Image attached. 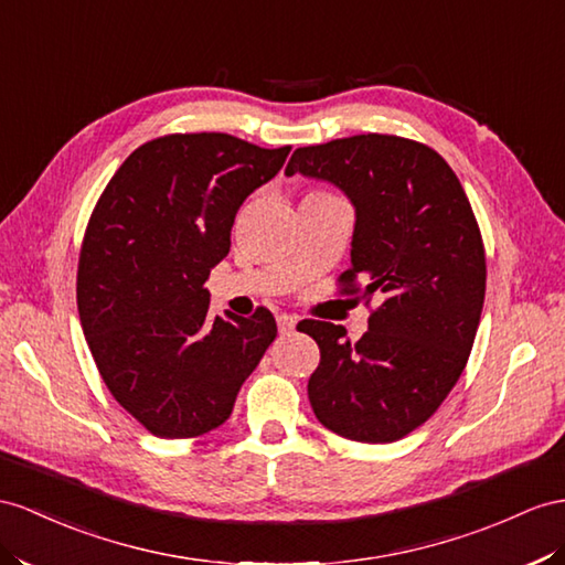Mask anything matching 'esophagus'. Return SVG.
<instances>
[{
    "mask_svg": "<svg viewBox=\"0 0 565 565\" xmlns=\"http://www.w3.org/2000/svg\"><path fill=\"white\" fill-rule=\"evenodd\" d=\"M277 327H279V334H288V331L296 329V317H291V315H279V317H277Z\"/></svg>",
    "mask_w": 565,
    "mask_h": 565,
    "instance_id": "obj_1",
    "label": "esophagus"
}]
</instances>
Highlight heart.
Returning <instances> with one entry per match:
<instances>
[{"mask_svg":"<svg viewBox=\"0 0 565 565\" xmlns=\"http://www.w3.org/2000/svg\"><path fill=\"white\" fill-rule=\"evenodd\" d=\"M310 195H327V193H310Z\"/></svg>","mask_w":565,"mask_h":565,"instance_id":"1","label":"heart"}]
</instances>
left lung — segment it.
I'll return each mask as SVG.
<instances>
[{
  "instance_id": "8db88e82",
  "label": "left lung",
  "mask_w": 565,
  "mask_h": 565,
  "mask_svg": "<svg viewBox=\"0 0 565 565\" xmlns=\"http://www.w3.org/2000/svg\"><path fill=\"white\" fill-rule=\"evenodd\" d=\"M327 181L351 200L353 294L377 296L360 341L331 322L302 331L320 345L310 406L339 437L388 444L437 411L468 363L487 286L484 245L466 191L423 142L353 136L298 148L286 177Z\"/></svg>"
}]
</instances>
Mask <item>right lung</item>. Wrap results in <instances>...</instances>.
I'll list each match as a JSON object with an SVG mask.
<instances>
[{"instance_id": "1", "label": "right lung", "mask_w": 565, "mask_h": 565, "mask_svg": "<svg viewBox=\"0 0 565 565\" xmlns=\"http://www.w3.org/2000/svg\"><path fill=\"white\" fill-rule=\"evenodd\" d=\"M288 152L226 134L164 136L128 154L97 200L78 263L83 334L111 396L154 437L224 425L277 339L265 308L212 320L205 281L243 200Z\"/></svg>"}]
</instances>
